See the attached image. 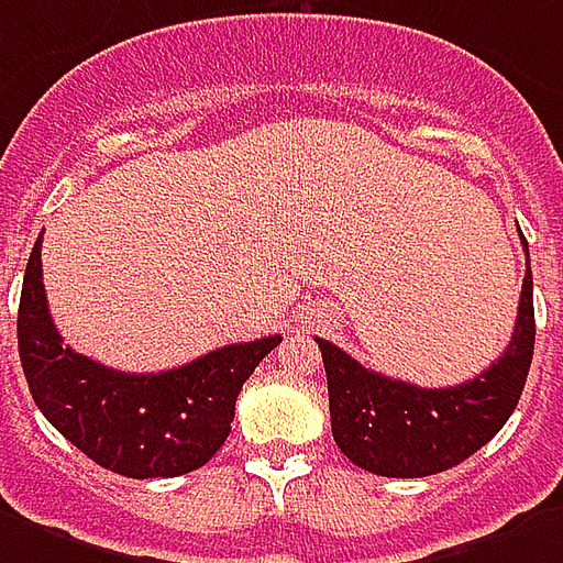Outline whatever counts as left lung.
Instances as JSON below:
<instances>
[{
    "instance_id": "8db88e82",
    "label": "left lung",
    "mask_w": 563,
    "mask_h": 563,
    "mask_svg": "<svg viewBox=\"0 0 563 563\" xmlns=\"http://www.w3.org/2000/svg\"><path fill=\"white\" fill-rule=\"evenodd\" d=\"M522 247L528 253L526 235ZM534 331V277L528 262L510 343L489 369L465 385L418 387L382 376L316 336L328 373L336 448L382 477H427L460 465L514 415L531 369Z\"/></svg>"
}]
</instances>
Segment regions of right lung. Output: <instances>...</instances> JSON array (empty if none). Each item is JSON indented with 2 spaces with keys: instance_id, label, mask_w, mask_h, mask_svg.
I'll return each instance as SVG.
<instances>
[{
  "instance_id": "add662e5",
  "label": "right lung",
  "mask_w": 563,
  "mask_h": 563,
  "mask_svg": "<svg viewBox=\"0 0 563 563\" xmlns=\"http://www.w3.org/2000/svg\"><path fill=\"white\" fill-rule=\"evenodd\" d=\"M41 235L16 310L20 364L37 409L89 460L133 481L202 468L232 430L241 385L283 336L223 345L164 373L110 369L62 343L44 295Z\"/></svg>"
}]
</instances>
